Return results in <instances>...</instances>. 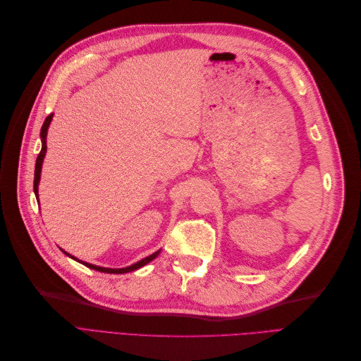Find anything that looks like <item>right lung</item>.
<instances>
[{"label": "right lung", "instance_id": "obj_1", "mask_svg": "<svg viewBox=\"0 0 361 361\" xmlns=\"http://www.w3.org/2000/svg\"><path fill=\"white\" fill-rule=\"evenodd\" d=\"M52 116H54V114H49V116L45 118V122H43V125H42V129H40V138H42V150H40V154H39V157H37V159H36V169H35V194H36V197H37V199H39V194H37V191H39V180H40L42 164H43V158H45V154H47V134H48V128H49V123H51V120H52ZM159 251H161V250L155 251L154 255H150V256H147V257H145V259H141L140 262H137V264H134V265L126 267V268H118V269H117V268H102V267H96V265H92V264H87V262H81V260H78V259H76V257L71 256L69 253H66V251H63V253H66L69 257L75 259L76 262H81L82 265L89 267V268H92V269L101 271V272H108V274H125V272L135 271V269H138V268H141V267L147 265L149 262H152V260H154V259H155V257L159 255Z\"/></svg>", "mask_w": 361, "mask_h": 361}]
</instances>
